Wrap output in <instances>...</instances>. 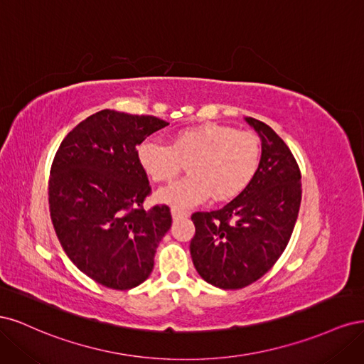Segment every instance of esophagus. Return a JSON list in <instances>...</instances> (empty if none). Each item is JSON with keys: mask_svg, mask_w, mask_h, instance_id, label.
Here are the masks:
<instances>
[{"mask_svg": "<svg viewBox=\"0 0 364 364\" xmlns=\"http://www.w3.org/2000/svg\"><path fill=\"white\" fill-rule=\"evenodd\" d=\"M171 217H173V220H179V218H183V217H188V213H185V211H181V209L173 208L171 209Z\"/></svg>", "mask_w": 364, "mask_h": 364, "instance_id": "1", "label": "esophagus"}]
</instances>
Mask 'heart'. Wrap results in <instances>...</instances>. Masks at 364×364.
<instances>
[{"label":"heart","mask_w":364,"mask_h":364,"mask_svg":"<svg viewBox=\"0 0 364 364\" xmlns=\"http://www.w3.org/2000/svg\"><path fill=\"white\" fill-rule=\"evenodd\" d=\"M138 161L158 183L174 181L188 164V178L158 193L161 202L186 209L211 194L223 202L243 193L259 170L261 142L252 132L202 124L178 132L170 146L153 139L141 142Z\"/></svg>","instance_id":"b5f03b06"}]
</instances>
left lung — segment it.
<instances>
[{"label":"left lung","mask_w":364,"mask_h":364,"mask_svg":"<svg viewBox=\"0 0 364 364\" xmlns=\"http://www.w3.org/2000/svg\"><path fill=\"white\" fill-rule=\"evenodd\" d=\"M261 139L255 179L232 202L191 215L190 252L200 277L237 290L267 273L287 247L301 206V171L287 144L270 126L246 117Z\"/></svg>","instance_id":"8db88e82"}]
</instances>
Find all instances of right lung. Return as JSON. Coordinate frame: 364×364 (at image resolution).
<instances>
[{
	"instance_id": "1",
	"label": "right lung",
	"mask_w": 364,
	"mask_h": 364,
	"mask_svg": "<svg viewBox=\"0 0 364 364\" xmlns=\"http://www.w3.org/2000/svg\"><path fill=\"white\" fill-rule=\"evenodd\" d=\"M165 126L156 117L103 109L77 124L54 156L48 186L54 230L77 269L107 289L144 282L171 226L167 205L142 208L150 185L136 151Z\"/></svg>"
}]
</instances>
